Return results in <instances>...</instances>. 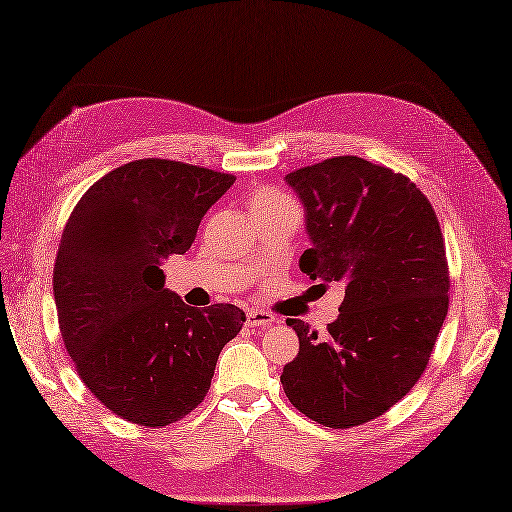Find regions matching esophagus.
Returning a JSON list of instances; mask_svg holds the SVG:
<instances>
[{
    "mask_svg": "<svg viewBox=\"0 0 512 512\" xmlns=\"http://www.w3.org/2000/svg\"><path fill=\"white\" fill-rule=\"evenodd\" d=\"M246 325H248V328H264L266 330V328H273L275 317L266 310L253 308V310L246 312Z\"/></svg>",
    "mask_w": 512,
    "mask_h": 512,
    "instance_id": "34e87169",
    "label": "esophagus"
}]
</instances>
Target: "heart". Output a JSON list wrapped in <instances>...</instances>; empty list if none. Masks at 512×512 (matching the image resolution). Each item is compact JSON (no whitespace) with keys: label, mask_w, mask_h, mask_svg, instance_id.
<instances>
[{"label":"heart","mask_w":512,"mask_h":512,"mask_svg":"<svg viewBox=\"0 0 512 512\" xmlns=\"http://www.w3.org/2000/svg\"><path fill=\"white\" fill-rule=\"evenodd\" d=\"M288 202H292V200L286 198L284 193H279L277 189H270V187H259L253 193H250V209H253V211L275 209V206L288 204Z\"/></svg>","instance_id":"b5f03b06"}]
</instances>
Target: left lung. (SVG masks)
Returning a JSON list of instances; mask_svg holds the SVG:
<instances>
[{"instance_id":"8db88e82","label":"left lung","mask_w":512,"mask_h":512,"mask_svg":"<svg viewBox=\"0 0 512 512\" xmlns=\"http://www.w3.org/2000/svg\"><path fill=\"white\" fill-rule=\"evenodd\" d=\"M286 182L312 239L301 273L343 281L345 297L325 336L286 319L299 354L281 385L310 420L350 429L383 416L427 369L449 312L447 248L427 195L389 167L336 156Z\"/></svg>"}]
</instances>
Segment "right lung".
<instances>
[{"instance_id": "right-lung-1", "label": "right lung", "mask_w": 512, "mask_h": 512, "mask_svg": "<svg viewBox=\"0 0 512 512\" xmlns=\"http://www.w3.org/2000/svg\"><path fill=\"white\" fill-rule=\"evenodd\" d=\"M233 173L143 158L94 182L65 222L52 290L65 350L96 400L140 427L187 416L246 321L231 303L198 310L165 288L160 262L191 248Z\"/></svg>"}]
</instances>
